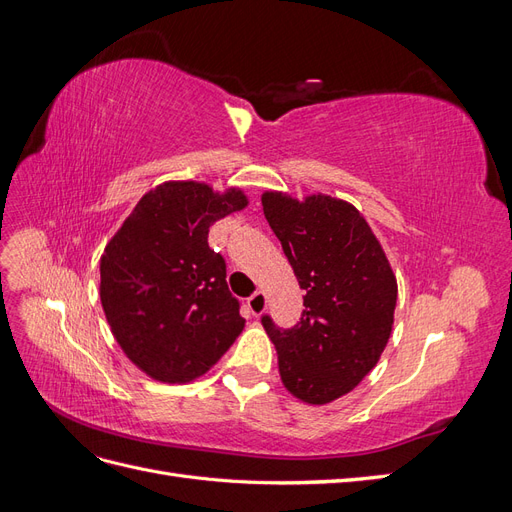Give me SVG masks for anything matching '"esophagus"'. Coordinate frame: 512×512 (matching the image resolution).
I'll return each mask as SVG.
<instances>
[{
  "label": "esophagus",
  "mask_w": 512,
  "mask_h": 512,
  "mask_svg": "<svg viewBox=\"0 0 512 512\" xmlns=\"http://www.w3.org/2000/svg\"><path fill=\"white\" fill-rule=\"evenodd\" d=\"M247 309H250L252 316H260L267 309V294L262 292V290L254 292L252 297L247 299Z\"/></svg>",
  "instance_id": "esophagus-1"
}]
</instances>
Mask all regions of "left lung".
Wrapping results in <instances>:
<instances>
[{"instance_id": "1", "label": "left lung", "mask_w": 512, "mask_h": 512, "mask_svg": "<svg viewBox=\"0 0 512 512\" xmlns=\"http://www.w3.org/2000/svg\"><path fill=\"white\" fill-rule=\"evenodd\" d=\"M265 218L305 290L301 322L262 316L286 389L324 406L350 393L380 361L393 331L397 280L354 205L327 194H262Z\"/></svg>"}]
</instances>
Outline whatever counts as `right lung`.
Listing matches in <instances>:
<instances>
[{
    "label": "right lung",
    "mask_w": 512,
    "mask_h": 512,
    "mask_svg": "<svg viewBox=\"0 0 512 512\" xmlns=\"http://www.w3.org/2000/svg\"><path fill=\"white\" fill-rule=\"evenodd\" d=\"M247 207L239 188L200 181L149 190L106 243L100 301L117 344L153 380L183 384L222 359L245 327L209 226Z\"/></svg>",
    "instance_id": "1"
}]
</instances>
